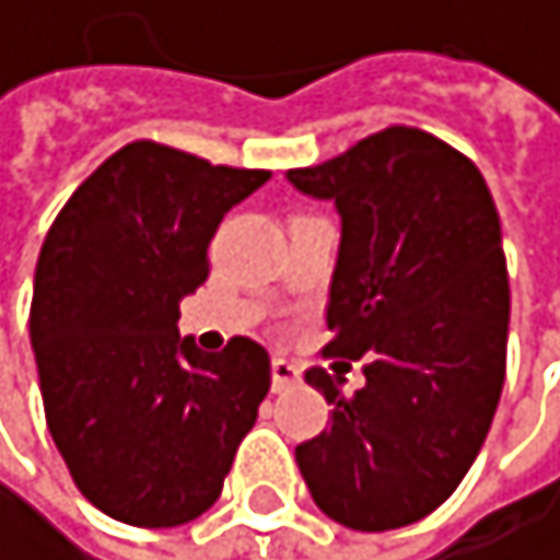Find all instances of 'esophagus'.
Segmentation results:
<instances>
[{
    "label": "esophagus",
    "instance_id": "esophagus-1",
    "mask_svg": "<svg viewBox=\"0 0 560 560\" xmlns=\"http://www.w3.org/2000/svg\"><path fill=\"white\" fill-rule=\"evenodd\" d=\"M302 383V370L295 362H289V359H271V386L282 393V389H292V386H299Z\"/></svg>",
    "mask_w": 560,
    "mask_h": 560
}]
</instances>
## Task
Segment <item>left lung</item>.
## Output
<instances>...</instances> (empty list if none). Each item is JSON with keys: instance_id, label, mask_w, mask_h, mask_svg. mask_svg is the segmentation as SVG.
Listing matches in <instances>:
<instances>
[{"instance_id": "obj_1", "label": "left lung", "mask_w": 560, "mask_h": 560, "mask_svg": "<svg viewBox=\"0 0 560 560\" xmlns=\"http://www.w3.org/2000/svg\"><path fill=\"white\" fill-rule=\"evenodd\" d=\"M289 180L342 218L326 355L365 359L355 393L322 365L305 373L336 410L295 446L299 470L332 521L406 527L467 477L504 389L498 208L474 161L417 127H386Z\"/></svg>"}]
</instances>
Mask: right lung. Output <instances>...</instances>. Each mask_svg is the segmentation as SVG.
Returning a JSON list of instances; mask_svg holds the SVG:
<instances>
[{
  "label": "right lung",
  "mask_w": 560,
  "mask_h": 560,
  "mask_svg": "<svg viewBox=\"0 0 560 560\" xmlns=\"http://www.w3.org/2000/svg\"><path fill=\"white\" fill-rule=\"evenodd\" d=\"M268 171L133 140L56 214L30 339L52 443L83 498L133 527H177L218 498L271 386L268 352L180 339V299L208 278L221 218Z\"/></svg>",
  "instance_id": "1"
}]
</instances>
